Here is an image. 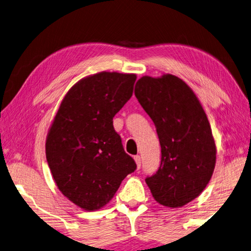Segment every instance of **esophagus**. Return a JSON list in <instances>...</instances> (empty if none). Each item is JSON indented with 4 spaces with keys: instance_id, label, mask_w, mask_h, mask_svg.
I'll list each match as a JSON object with an SVG mask.
<instances>
[{
    "instance_id": "obj_1",
    "label": "esophagus",
    "mask_w": 251,
    "mask_h": 251,
    "mask_svg": "<svg viewBox=\"0 0 251 251\" xmlns=\"http://www.w3.org/2000/svg\"><path fill=\"white\" fill-rule=\"evenodd\" d=\"M134 159H135V161H136V165H137V168L139 169V168H141V166H142V158H141V156L136 155V156L134 157Z\"/></svg>"
}]
</instances>
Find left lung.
<instances>
[{"mask_svg": "<svg viewBox=\"0 0 251 251\" xmlns=\"http://www.w3.org/2000/svg\"><path fill=\"white\" fill-rule=\"evenodd\" d=\"M135 96L154 122L161 147L160 166L146 177L160 205L177 208L194 201L209 182L216 145L205 110L188 85L171 74L143 76Z\"/></svg>", "mask_w": 251, "mask_h": 251, "instance_id": "obj_1", "label": "left lung"}]
</instances>
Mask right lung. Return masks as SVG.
<instances>
[{"mask_svg": "<svg viewBox=\"0 0 251 251\" xmlns=\"http://www.w3.org/2000/svg\"><path fill=\"white\" fill-rule=\"evenodd\" d=\"M135 74L88 76L67 92L46 138V159L58 189L85 210L105 206L136 169L113 117L133 95Z\"/></svg>", "mask_w": 251, "mask_h": 251, "instance_id": "obj_1", "label": "right lung"}]
</instances>
